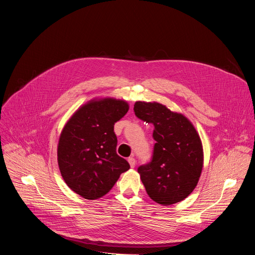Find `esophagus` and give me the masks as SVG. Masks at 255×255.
Here are the masks:
<instances>
[{"instance_id":"esophagus-1","label":"esophagus","mask_w":255,"mask_h":255,"mask_svg":"<svg viewBox=\"0 0 255 255\" xmlns=\"http://www.w3.org/2000/svg\"><path fill=\"white\" fill-rule=\"evenodd\" d=\"M128 162H129V164H130L131 167H134V166L136 165V160H135L134 157H129V158H128Z\"/></svg>"}]
</instances>
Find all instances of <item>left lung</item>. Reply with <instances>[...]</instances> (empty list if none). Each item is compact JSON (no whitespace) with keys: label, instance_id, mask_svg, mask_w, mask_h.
Wrapping results in <instances>:
<instances>
[{"label":"left lung","instance_id":"8db88e82","mask_svg":"<svg viewBox=\"0 0 255 255\" xmlns=\"http://www.w3.org/2000/svg\"><path fill=\"white\" fill-rule=\"evenodd\" d=\"M134 112L154 127L152 159L138 167L147 195L163 206L185 200L197 187L204 162L196 128L183 114L156 102H136Z\"/></svg>","mask_w":255,"mask_h":255}]
</instances>
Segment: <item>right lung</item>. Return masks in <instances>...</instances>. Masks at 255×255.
<instances>
[{
  "mask_svg": "<svg viewBox=\"0 0 255 255\" xmlns=\"http://www.w3.org/2000/svg\"><path fill=\"white\" fill-rule=\"evenodd\" d=\"M129 110L123 100L105 98L82 106L63 127L57 146L60 173L70 190L87 200L109 193L130 165L116 152L114 125Z\"/></svg>",
  "mask_w": 255,
  "mask_h": 255,
  "instance_id": "right-lung-1",
  "label": "right lung"
}]
</instances>
